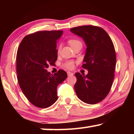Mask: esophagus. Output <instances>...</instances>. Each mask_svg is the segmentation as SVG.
<instances>
[{
	"mask_svg": "<svg viewBox=\"0 0 134 134\" xmlns=\"http://www.w3.org/2000/svg\"><path fill=\"white\" fill-rule=\"evenodd\" d=\"M67 74L68 76H72L74 74H73L72 72H69V71H68V72H67Z\"/></svg>",
	"mask_w": 134,
	"mask_h": 134,
	"instance_id": "34e87169",
	"label": "esophagus"
}]
</instances>
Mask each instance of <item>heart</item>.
Returning <instances> with one entry per match:
<instances>
[{"mask_svg": "<svg viewBox=\"0 0 134 134\" xmlns=\"http://www.w3.org/2000/svg\"><path fill=\"white\" fill-rule=\"evenodd\" d=\"M79 43H81V42L77 40L73 39V40H70L69 41V45H70L72 47H73L74 46H76V44H79ZM74 62L72 61H68L66 62H65V64H64V66L67 69H72L73 68V67H74Z\"/></svg>", "mask_w": 134, "mask_h": 134, "instance_id": "b5f03b06", "label": "heart"}]
</instances>
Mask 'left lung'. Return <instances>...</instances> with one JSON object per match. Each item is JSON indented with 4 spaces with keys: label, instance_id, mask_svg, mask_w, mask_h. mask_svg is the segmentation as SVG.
Here are the masks:
<instances>
[{
    "label": "left lung",
    "instance_id": "obj_1",
    "mask_svg": "<svg viewBox=\"0 0 134 134\" xmlns=\"http://www.w3.org/2000/svg\"><path fill=\"white\" fill-rule=\"evenodd\" d=\"M70 31L82 38L87 46L82 67L88 72L87 75L75 73V91L85 103L97 104L109 94L114 79L116 54L113 42L99 27L83 25L73 27Z\"/></svg>",
    "mask_w": 134,
    "mask_h": 134
}]
</instances>
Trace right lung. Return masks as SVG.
Returning a JSON list of instances; mask_svg holds the SVG:
<instances>
[{"mask_svg": "<svg viewBox=\"0 0 134 134\" xmlns=\"http://www.w3.org/2000/svg\"><path fill=\"white\" fill-rule=\"evenodd\" d=\"M62 30L40 31L22 40L16 55L18 80L22 91L36 107L47 108L58 99L57 88L67 77L60 69L54 75L47 71L57 60V42Z\"/></svg>", "mask_w": 134, "mask_h": 134, "instance_id": "1", "label": "right lung"}]
</instances>
